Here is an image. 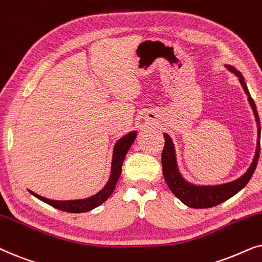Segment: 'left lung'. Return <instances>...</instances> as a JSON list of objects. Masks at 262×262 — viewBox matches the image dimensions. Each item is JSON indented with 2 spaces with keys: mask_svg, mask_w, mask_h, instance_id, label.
Returning a JSON list of instances; mask_svg holds the SVG:
<instances>
[{
  "mask_svg": "<svg viewBox=\"0 0 262 262\" xmlns=\"http://www.w3.org/2000/svg\"><path fill=\"white\" fill-rule=\"evenodd\" d=\"M226 69L231 72L238 78V81L242 86L243 91L248 98V103L250 107H252L254 117H255L256 127H257V139H256V148L255 153H254L253 160L247 171L243 173L238 179L231 181L228 183L222 184H195L187 181L180 172L179 163H177V156H176V148L173 145L172 139L169 134L164 133V138H165V146H164L163 153H162V165H163V175L165 179V182L170 190L175 196L183 202L184 205L191 208H210L217 205L222 204L233 195H236L239 190L247 186L249 180L252 179L255 167L259 160V153H260V135H261V127L259 121V115H257L256 106L254 100L250 97V93L247 87V83L245 81V78L241 73L233 68L232 66L225 64Z\"/></svg>",
  "mask_w": 262,
  "mask_h": 262,
  "instance_id": "obj_1",
  "label": "left lung"
}]
</instances>
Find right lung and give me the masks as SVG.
<instances>
[{"mask_svg": "<svg viewBox=\"0 0 262 262\" xmlns=\"http://www.w3.org/2000/svg\"><path fill=\"white\" fill-rule=\"evenodd\" d=\"M137 130L129 132L128 134L123 135V137L118 139L116 144L114 146L113 151V159H111V170L109 180L105 186L100 189L98 193H96L92 196L85 198V199H76V200H50L48 198H43L40 195L33 193L32 190L27 189L33 196H36L39 200L44 201L45 204L50 205V206L58 208V210L69 212V213H83V212H89L93 208L100 206L103 202H105L107 199L111 196L114 193L115 187L118 179L121 176L122 171V164H123L124 157L127 155L128 149L130 148L132 144H133L135 138H137Z\"/></svg>", "mask_w": 262, "mask_h": 262, "instance_id": "1", "label": "right lung"}]
</instances>
